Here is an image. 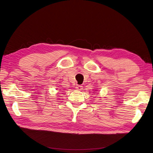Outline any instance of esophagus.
<instances>
[{
  "instance_id": "esophagus-1",
  "label": "esophagus",
  "mask_w": 153,
  "mask_h": 153,
  "mask_svg": "<svg viewBox=\"0 0 153 153\" xmlns=\"http://www.w3.org/2000/svg\"><path fill=\"white\" fill-rule=\"evenodd\" d=\"M76 89L78 91H81V90H82V86L81 85H77L76 86Z\"/></svg>"
}]
</instances>
